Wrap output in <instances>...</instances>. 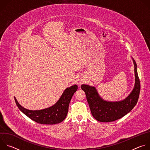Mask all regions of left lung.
Returning <instances> with one entry per match:
<instances>
[{
	"mask_svg": "<svg viewBox=\"0 0 150 150\" xmlns=\"http://www.w3.org/2000/svg\"><path fill=\"white\" fill-rule=\"evenodd\" d=\"M134 71L135 82L134 88L131 94L125 99L119 101H105L99 96L94 87L82 84V90L86 94L93 116L98 121L110 122L122 118L130 112L138 100L140 93V81L137 73V66L134 59Z\"/></svg>",
	"mask_w": 150,
	"mask_h": 150,
	"instance_id": "obj_1",
	"label": "left lung"
}]
</instances>
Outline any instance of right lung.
Here are the masks:
<instances>
[{
  "label": "right lung",
  "instance_id": "add662e5",
  "mask_svg": "<svg viewBox=\"0 0 150 150\" xmlns=\"http://www.w3.org/2000/svg\"><path fill=\"white\" fill-rule=\"evenodd\" d=\"M77 89L76 85L67 88L55 104L49 108L40 110L26 109L18 103L15 97L14 98L19 109L31 120L41 124L53 125L60 123L66 118L69 103Z\"/></svg>",
  "mask_w": 150,
  "mask_h": 150
}]
</instances>
